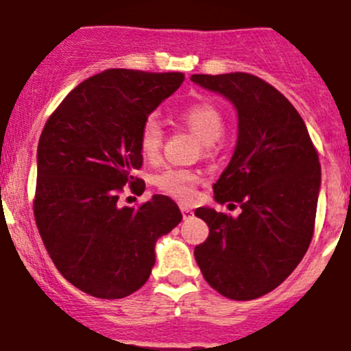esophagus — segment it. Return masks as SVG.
<instances>
[{"label": "esophagus", "mask_w": 351, "mask_h": 351, "mask_svg": "<svg viewBox=\"0 0 351 351\" xmlns=\"http://www.w3.org/2000/svg\"><path fill=\"white\" fill-rule=\"evenodd\" d=\"M180 210H182V214H183V217H185V219H186V217H190V216H192V214H193V210L190 209L189 206H185V204H182V206H180Z\"/></svg>", "instance_id": "obj_1"}]
</instances>
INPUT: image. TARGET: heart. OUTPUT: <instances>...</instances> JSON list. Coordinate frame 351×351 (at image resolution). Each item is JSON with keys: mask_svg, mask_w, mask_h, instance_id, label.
Wrapping results in <instances>:
<instances>
[{"mask_svg": "<svg viewBox=\"0 0 351 351\" xmlns=\"http://www.w3.org/2000/svg\"><path fill=\"white\" fill-rule=\"evenodd\" d=\"M182 120L186 127L206 145H214L224 134V118L216 106L209 103H197L182 111ZM162 145V127L156 117H149L142 123L138 135V149L145 159L152 161L159 156ZM154 185L161 192L180 200H192L199 175L183 168H166L154 176Z\"/></svg>", "mask_w": 351, "mask_h": 351, "instance_id": "1", "label": "heart"}]
</instances>
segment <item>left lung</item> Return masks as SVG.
Returning a JSON list of instances; mask_svg holds the SVG:
<instances>
[{
    "instance_id": "1",
    "label": "left lung",
    "mask_w": 351,
    "mask_h": 351,
    "mask_svg": "<svg viewBox=\"0 0 351 351\" xmlns=\"http://www.w3.org/2000/svg\"><path fill=\"white\" fill-rule=\"evenodd\" d=\"M190 80L237 110L234 152L213 189L216 202L241 209L237 217L195 209L209 237L193 255L214 290L231 300H254L280 287L311 245L319 156L293 104L262 78L237 71Z\"/></svg>"
}]
</instances>
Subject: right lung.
<instances>
[{
  "label": "right lung",
  "mask_w": 351,
  "mask_h": 351,
  "mask_svg": "<svg viewBox=\"0 0 351 351\" xmlns=\"http://www.w3.org/2000/svg\"><path fill=\"white\" fill-rule=\"evenodd\" d=\"M183 73L111 68L78 84L44 125L37 145L34 216L61 276L104 300L137 291L151 276L156 241L182 221L178 206L152 195L120 207L142 154L138 135L149 114L171 96Z\"/></svg>",
  "instance_id": "obj_1"
}]
</instances>
